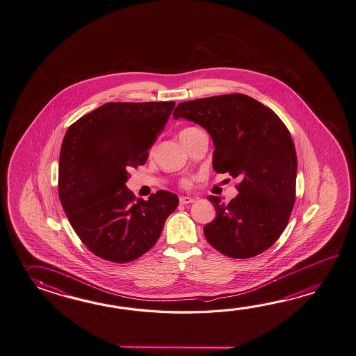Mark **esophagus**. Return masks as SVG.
Wrapping results in <instances>:
<instances>
[{
    "instance_id": "1",
    "label": "esophagus",
    "mask_w": 356,
    "mask_h": 356,
    "mask_svg": "<svg viewBox=\"0 0 356 356\" xmlns=\"http://www.w3.org/2000/svg\"><path fill=\"white\" fill-rule=\"evenodd\" d=\"M195 199L194 197H190V196H180V203L181 204H190L194 203Z\"/></svg>"
}]
</instances>
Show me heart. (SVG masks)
<instances>
[{"mask_svg": "<svg viewBox=\"0 0 356 356\" xmlns=\"http://www.w3.org/2000/svg\"><path fill=\"white\" fill-rule=\"evenodd\" d=\"M188 129H193V128H188ZM188 129H184V131H188ZM188 184H189V182H185V185H188Z\"/></svg>", "mask_w": 356, "mask_h": 356, "instance_id": "b5f03b06", "label": "heart"}]
</instances>
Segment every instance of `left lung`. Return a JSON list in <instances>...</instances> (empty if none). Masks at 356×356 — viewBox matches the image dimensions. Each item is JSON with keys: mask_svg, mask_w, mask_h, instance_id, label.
<instances>
[{"mask_svg": "<svg viewBox=\"0 0 356 356\" xmlns=\"http://www.w3.org/2000/svg\"><path fill=\"white\" fill-rule=\"evenodd\" d=\"M199 124L209 133L213 168L240 179L228 204L211 195L216 219L205 238L220 254L248 259L280 237L296 202L297 154L291 133L273 110L242 94L181 102L174 119Z\"/></svg>", "mask_w": 356, "mask_h": 356, "instance_id": "8db88e82", "label": "left lung"}]
</instances>
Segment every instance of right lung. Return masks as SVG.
Segmentation results:
<instances>
[{
	"mask_svg": "<svg viewBox=\"0 0 356 356\" xmlns=\"http://www.w3.org/2000/svg\"><path fill=\"white\" fill-rule=\"evenodd\" d=\"M174 108V102H109L65 131L59 199L74 232L104 260L124 264L145 254L179 205L165 190L136 202L125 185L128 170L145 165Z\"/></svg>",
	"mask_w": 356,
	"mask_h": 356,
	"instance_id": "right-lung-1",
	"label": "right lung"
}]
</instances>
